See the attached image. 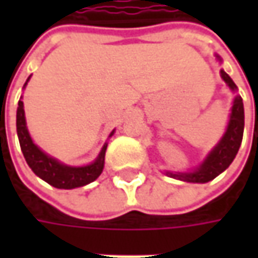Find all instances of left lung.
Segmentation results:
<instances>
[{
  "mask_svg": "<svg viewBox=\"0 0 258 258\" xmlns=\"http://www.w3.org/2000/svg\"><path fill=\"white\" fill-rule=\"evenodd\" d=\"M221 77L224 82L228 85L231 90H235L237 86L231 80V77L227 75L224 70H221ZM243 132H244V106L243 99L240 96H237L234 99L233 109H231V116H230V122L227 132L224 134L223 139L220 141V144L217 145L211 151V154L207 156V159L204 161L203 165L195 169L194 172H179L169 175L172 178L186 181V182H208L214 179L215 176H218L220 173L224 172L230 164L234 161L235 155L240 149V145L243 141Z\"/></svg>",
  "mask_w": 258,
  "mask_h": 258,
  "instance_id": "left-lung-1",
  "label": "left lung"
}]
</instances>
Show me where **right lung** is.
Masks as SVG:
<instances>
[{
	"instance_id": "1",
	"label": "right lung",
	"mask_w": 258,
	"mask_h": 258,
	"mask_svg": "<svg viewBox=\"0 0 258 258\" xmlns=\"http://www.w3.org/2000/svg\"><path fill=\"white\" fill-rule=\"evenodd\" d=\"M17 135H18L20 146H21V151H23V155H24L28 166L33 169V172L37 176H40L45 182L53 185L55 188L72 189V188H77V186H83V185H87V183L93 182L94 179H97V176L103 171L104 154H106L107 145H104L102 148V152L99 154L97 159L93 164L87 165V166H80V168H73V166L60 164L54 158H50L41 149H38L33 144L28 131H27L24 104L21 100L18 102V109H17Z\"/></svg>"
}]
</instances>
